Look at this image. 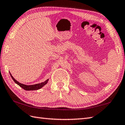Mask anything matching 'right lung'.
I'll use <instances>...</instances> for the list:
<instances>
[{
    "label": "right lung",
    "instance_id": "1",
    "mask_svg": "<svg viewBox=\"0 0 125 125\" xmlns=\"http://www.w3.org/2000/svg\"><path fill=\"white\" fill-rule=\"evenodd\" d=\"M10 74L12 79H13L14 82H15L16 84H17L21 87L22 88L24 89V90H35L40 89L41 88H42L44 85H45L46 83H47L48 81H49V79H48V80H46L45 81L42 82V83H38V84H33V85H26V84H24L23 83H19V82L17 81L16 80L14 79V77L12 76L10 72Z\"/></svg>",
    "mask_w": 125,
    "mask_h": 125
}]
</instances>
